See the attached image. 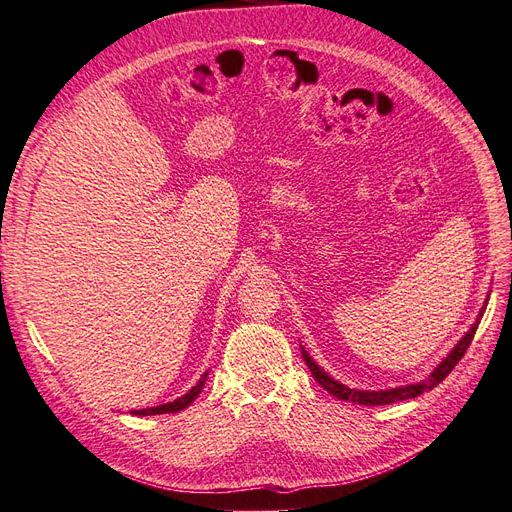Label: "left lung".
<instances>
[{"label": "left lung", "instance_id": "obj_1", "mask_svg": "<svg viewBox=\"0 0 512 512\" xmlns=\"http://www.w3.org/2000/svg\"><path fill=\"white\" fill-rule=\"evenodd\" d=\"M485 307H480L478 312V318L476 322L470 327V331L463 335L457 346L446 354V359L440 361V365L431 371V374L421 380V382H414V384H406V386H395V389H380V391H361V389H350V386L342 384L339 380L331 378L327 371H324L312 356L307 354V350L301 346V354H303V361L307 363L309 371H312V376L316 378V382L322 386L324 391H329L333 397L337 399H344V401H350V404H359V406H386V404H395V401H404V399H412V397H418L423 395L425 391H431L433 386H438L448 374H451L453 367L461 361V356L466 354V350L470 348L472 344V337L478 329V322L480 318H483L485 314Z\"/></svg>", "mask_w": 512, "mask_h": 512}]
</instances>
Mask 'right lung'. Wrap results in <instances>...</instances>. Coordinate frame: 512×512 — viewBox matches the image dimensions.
<instances>
[{
    "label": "right lung",
    "mask_w": 512,
    "mask_h": 512,
    "mask_svg": "<svg viewBox=\"0 0 512 512\" xmlns=\"http://www.w3.org/2000/svg\"><path fill=\"white\" fill-rule=\"evenodd\" d=\"M207 376H209V371H205L203 376H200V380L192 386V389L185 393V395H181V397H177L175 401H168V404H160V406H153V408H143V410H132V414H136V416H153V414H170V412H179V410H183V408H188L192 401L200 395V391H203V386H205V380H207Z\"/></svg>",
    "instance_id": "obj_1"
}]
</instances>
